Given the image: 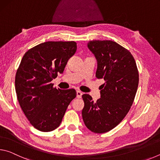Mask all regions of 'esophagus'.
Listing matches in <instances>:
<instances>
[{
  "label": "esophagus",
  "mask_w": 160,
  "mask_h": 160,
  "mask_svg": "<svg viewBox=\"0 0 160 160\" xmlns=\"http://www.w3.org/2000/svg\"><path fill=\"white\" fill-rule=\"evenodd\" d=\"M82 95V93L80 91H77V97L78 98H81Z\"/></svg>",
  "instance_id": "1"
}]
</instances>
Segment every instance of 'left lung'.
<instances>
[{
    "label": "left lung",
    "instance_id": "8db88e82",
    "mask_svg": "<svg viewBox=\"0 0 160 160\" xmlns=\"http://www.w3.org/2000/svg\"><path fill=\"white\" fill-rule=\"evenodd\" d=\"M88 47L97 61L96 77L105 82L97 102L88 94L82 96V119L92 132L104 133L118 125L129 112L138 86V71L132 54L115 42L93 40Z\"/></svg>",
    "mask_w": 160,
    "mask_h": 160
}]
</instances>
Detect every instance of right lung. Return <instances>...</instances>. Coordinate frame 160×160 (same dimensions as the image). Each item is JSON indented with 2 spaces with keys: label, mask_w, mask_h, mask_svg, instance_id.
<instances>
[{
  "label": "right lung",
  "mask_w": 160,
  "mask_h": 160,
  "mask_svg": "<svg viewBox=\"0 0 160 160\" xmlns=\"http://www.w3.org/2000/svg\"><path fill=\"white\" fill-rule=\"evenodd\" d=\"M77 50L75 42H47L25 53L15 76V91L22 110L35 128L43 132L60 126L74 89L60 90L51 83L63 73Z\"/></svg>",
  "instance_id": "1"
}]
</instances>
